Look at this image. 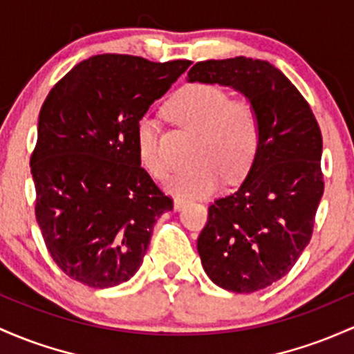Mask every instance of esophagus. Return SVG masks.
Returning <instances> with one entry per match:
<instances>
[{"mask_svg": "<svg viewBox=\"0 0 354 354\" xmlns=\"http://www.w3.org/2000/svg\"><path fill=\"white\" fill-rule=\"evenodd\" d=\"M186 203H188V200H185V198L176 196V198H174V209H176V212H178V209L183 208Z\"/></svg>", "mask_w": 354, "mask_h": 354, "instance_id": "obj_1", "label": "esophagus"}]
</instances>
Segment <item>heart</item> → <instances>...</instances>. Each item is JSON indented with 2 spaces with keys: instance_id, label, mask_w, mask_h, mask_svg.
I'll list each match as a JSON object with an SVG mask.
<instances>
[{
  "instance_id": "heart-1",
  "label": "heart",
  "mask_w": 354,
  "mask_h": 354,
  "mask_svg": "<svg viewBox=\"0 0 354 354\" xmlns=\"http://www.w3.org/2000/svg\"><path fill=\"white\" fill-rule=\"evenodd\" d=\"M169 118L180 126L200 133L196 159L166 181L169 192L183 196L209 195L225 178L235 183L254 162L260 146L259 109L247 97L230 99L223 88L209 84H189L180 88L168 104ZM142 162L156 178L168 174L169 165L159 153L158 124L142 115L136 131Z\"/></svg>"
}]
</instances>
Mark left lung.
<instances>
[{
    "label": "left lung",
    "mask_w": 354,
    "mask_h": 354,
    "mask_svg": "<svg viewBox=\"0 0 354 354\" xmlns=\"http://www.w3.org/2000/svg\"><path fill=\"white\" fill-rule=\"evenodd\" d=\"M188 82L232 87L259 109L257 156L240 188L209 205L196 247L216 286L266 289L292 269L313 235L324 193L319 124L296 85L266 60L198 62Z\"/></svg>",
    "instance_id": "obj_1"
}]
</instances>
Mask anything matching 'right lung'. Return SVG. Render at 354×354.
I'll use <instances>...</instances> for the list:
<instances>
[{
  "instance_id": "1",
  "label": "right lung",
  "mask_w": 354,
  "mask_h": 354,
  "mask_svg": "<svg viewBox=\"0 0 354 354\" xmlns=\"http://www.w3.org/2000/svg\"><path fill=\"white\" fill-rule=\"evenodd\" d=\"M192 65L104 53L53 85L32 158L35 215L65 275L106 289L142 263L159 215L173 208L141 168L138 122Z\"/></svg>"
}]
</instances>
